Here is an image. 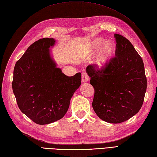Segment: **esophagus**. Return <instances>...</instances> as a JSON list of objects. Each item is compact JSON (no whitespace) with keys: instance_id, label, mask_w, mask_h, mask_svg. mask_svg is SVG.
<instances>
[{"instance_id":"1","label":"esophagus","mask_w":157,"mask_h":157,"mask_svg":"<svg viewBox=\"0 0 157 157\" xmlns=\"http://www.w3.org/2000/svg\"><path fill=\"white\" fill-rule=\"evenodd\" d=\"M82 82H87L89 80V76L86 72H83L82 74Z\"/></svg>"}]
</instances>
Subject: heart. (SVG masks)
I'll use <instances>...</instances> for the list:
<instances>
[{
  "label": "heart",
  "mask_w": 157,
  "mask_h": 157,
  "mask_svg": "<svg viewBox=\"0 0 157 157\" xmlns=\"http://www.w3.org/2000/svg\"><path fill=\"white\" fill-rule=\"evenodd\" d=\"M103 40L101 39H96L91 43H87L85 47L84 56L90 57L95 53L100 45L102 44ZM116 51V45L111 41H105L99 53H98L95 59V63L100 69H104L107 66L111 57Z\"/></svg>",
  "instance_id": "1"
}]
</instances>
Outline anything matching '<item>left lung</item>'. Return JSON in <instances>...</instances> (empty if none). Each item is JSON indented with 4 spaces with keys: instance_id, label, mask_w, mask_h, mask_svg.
<instances>
[{
    "instance_id": "1",
    "label": "left lung",
    "mask_w": 157,
    "mask_h": 157,
    "mask_svg": "<svg viewBox=\"0 0 157 157\" xmlns=\"http://www.w3.org/2000/svg\"><path fill=\"white\" fill-rule=\"evenodd\" d=\"M114 36L116 56L105 68L89 65L86 71L94 88V112L104 121L118 124L140 110L147 82L143 61L132 43L121 35Z\"/></svg>"
}]
</instances>
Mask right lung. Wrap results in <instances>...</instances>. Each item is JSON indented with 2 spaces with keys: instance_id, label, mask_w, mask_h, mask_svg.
Segmentation results:
<instances>
[{
  "instance_id": "1",
  "label": "right lung",
  "mask_w": 157,
  "mask_h": 157,
  "mask_svg": "<svg viewBox=\"0 0 157 157\" xmlns=\"http://www.w3.org/2000/svg\"><path fill=\"white\" fill-rule=\"evenodd\" d=\"M53 38L36 41L17 61L12 83L21 111L37 124H47L64 116L79 86L82 75L68 77L52 59Z\"/></svg>"
}]
</instances>
